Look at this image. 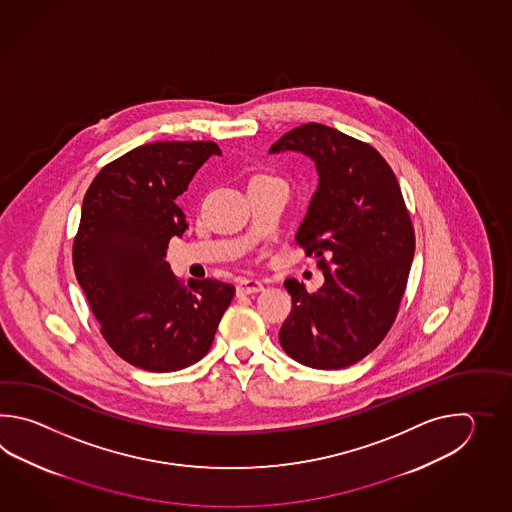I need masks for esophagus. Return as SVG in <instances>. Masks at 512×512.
<instances>
[{
  "label": "esophagus",
  "mask_w": 512,
  "mask_h": 512,
  "mask_svg": "<svg viewBox=\"0 0 512 512\" xmlns=\"http://www.w3.org/2000/svg\"><path fill=\"white\" fill-rule=\"evenodd\" d=\"M236 291H238V294H254V293H260V291H263V283L260 282V280H254V278H243V280H240V283H238V287H236Z\"/></svg>",
  "instance_id": "34e87169"
}]
</instances>
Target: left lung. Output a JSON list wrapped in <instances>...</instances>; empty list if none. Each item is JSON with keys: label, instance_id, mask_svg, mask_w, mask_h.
<instances>
[{"label": "left lung", "instance_id": "left-lung-1", "mask_svg": "<svg viewBox=\"0 0 512 512\" xmlns=\"http://www.w3.org/2000/svg\"><path fill=\"white\" fill-rule=\"evenodd\" d=\"M282 152L315 163L318 186L294 238L320 260L326 282L313 294L285 282L293 309L280 344L309 368H348L381 344L397 316L414 260L412 221L397 177L370 144L309 122L269 150Z\"/></svg>", "mask_w": 512, "mask_h": 512}]
</instances>
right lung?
<instances>
[{"instance_id": "add662e5", "label": "right lung", "mask_w": 512, "mask_h": 512, "mask_svg": "<svg viewBox=\"0 0 512 512\" xmlns=\"http://www.w3.org/2000/svg\"><path fill=\"white\" fill-rule=\"evenodd\" d=\"M216 142H152L104 166L87 188L73 265L100 333L141 370H183L203 359L234 285L185 287L164 261L168 241L188 229L177 197Z\"/></svg>"}]
</instances>
